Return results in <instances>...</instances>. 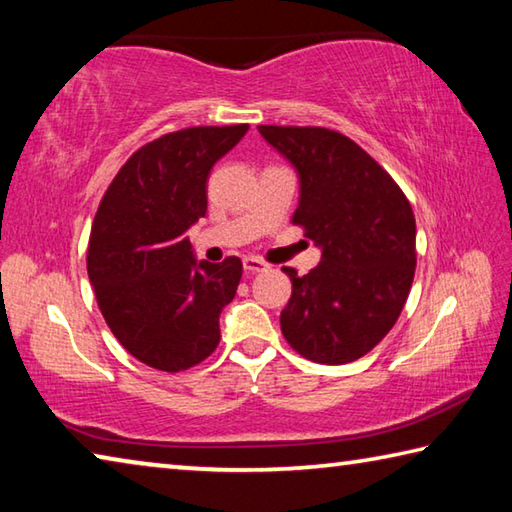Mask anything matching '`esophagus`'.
Segmentation results:
<instances>
[{
  "mask_svg": "<svg viewBox=\"0 0 512 512\" xmlns=\"http://www.w3.org/2000/svg\"><path fill=\"white\" fill-rule=\"evenodd\" d=\"M266 264L262 262V259H257V257H246L244 259V273L246 275H255V273H262V271H266Z\"/></svg>",
  "mask_w": 512,
  "mask_h": 512,
  "instance_id": "esophagus-1",
  "label": "esophagus"
}]
</instances>
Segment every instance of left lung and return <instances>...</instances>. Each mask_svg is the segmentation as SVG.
<instances>
[{"label":"left lung","mask_w":512,"mask_h":512,"mask_svg":"<svg viewBox=\"0 0 512 512\" xmlns=\"http://www.w3.org/2000/svg\"><path fill=\"white\" fill-rule=\"evenodd\" d=\"M298 173L293 223L320 248L307 275L284 266L293 291L284 339L327 366L357 361L391 332L415 273V219L395 180L348 137L327 128L257 126Z\"/></svg>","instance_id":"left-lung-1"}]
</instances>
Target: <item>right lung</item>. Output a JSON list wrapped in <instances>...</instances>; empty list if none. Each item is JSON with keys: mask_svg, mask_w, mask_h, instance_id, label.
Returning a JSON list of instances; mask_svg holds the SVG:
<instances>
[{"mask_svg": "<svg viewBox=\"0 0 512 512\" xmlns=\"http://www.w3.org/2000/svg\"><path fill=\"white\" fill-rule=\"evenodd\" d=\"M248 133L198 126L135 151L92 223L88 275L103 318L137 361L180 372L210 357L219 316L235 298L239 257L196 259L187 230L207 212V178Z\"/></svg>", "mask_w": 512, "mask_h": 512, "instance_id": "obj_1", "label": "right lung"}]
</instances>
